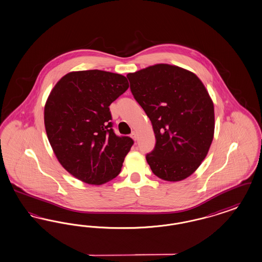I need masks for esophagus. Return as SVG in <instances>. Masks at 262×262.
<instances>
[{
    "mask_svg": "<svg viewBox=\"0 0 262 262\" xmlns=\"http://www.w3.org/2000/svg\"><path fill=\"white\" fill-rule=\"evenodd\" d=\"M130 136H132V137H133L135 140L137 139V134H136V132H133V133H132V135H130Z\"/></svg>",
    "mask_w": 262,
    "mask_h": 262,
    "instance_id": "obj_1",
    "label": "esophagus"
}]
</instances>
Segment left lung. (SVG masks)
I'll return each mask as SVG.
<instances>
[{
  "instance_id": "obj_1",
  "label": "left lung",
  "mask_w": 262,
  "mask_h": 262,
  "mask_svg": "<svg viewBox=\"0 0 262 262\" xmlns=\"http://www.w3.org/2000/svg\"><path fill=\"white\" fill-rule=\"evenodd\" d=\"M130 92L149 117L156 144L146 155L158 178H188L207 156L214 133L213 103L192 72L157 64L126 75Z\"/></svg>"
}]
</instances>
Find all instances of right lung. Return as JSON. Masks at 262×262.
Wrapping results in <instances>:
<instances>
[{
    "instance_id": "right-lung-1",
    "label": "right lung",
    "mask_w": 262,
    "mask_h": 262,
    "mask_svg": "<svg viewBox=\"0 0 262 262\" xmlns=\"http://www.w3.org/2000/svg\"><path fill=\"white\" fill-rule=\"evenodd\" d=\"M128 89L126 77L101 70L62 77L45 106V126L59 163L75 178L99 185L115 178L134 144L114 133L110 104Z\"/></svg>"
}]
</instances>
